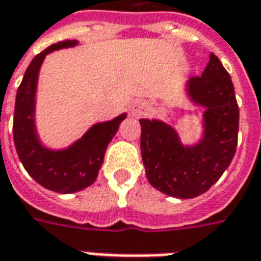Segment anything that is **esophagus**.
Masks as SVG:
<instances>
[{
    "mask_svg": "<svg viewBox=\"0 0 261 261\" xmlns=\"http://www.w3.org/2000/svg\"><path fill=\"white\" fill-rule=\"evenodd\" d=\"M145 112V103L141 102V100H136V102L131 105V114L136 116V117H140Z\"/></svg>",
    "mask_w": 261,
    "mask_h": 261,
    "instance_id": "1",
    "label": "esophagus"
}]
</instances>
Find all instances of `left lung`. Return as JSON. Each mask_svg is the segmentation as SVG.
<instances>
[{
  "label": "left lung",
  "mask_w": 261,
  "mask_h": 261,
  "mask_svg": "<svg viewBox=\"0 0 261 261\" xmlns=\"http://www.w3.org/2000/svg\"><path fill=\"white\" fill-rule=\"evenodd\" d=\"M194 105L204 108L202 137L183 145L172 125L141 119V155L151 186L176 198L205 193L232 162L238 145L239 108L228 71L214 53L201 76L186 84Z\"/></svg>",
  "instance_id": "8db88e82"
}]
</instances>
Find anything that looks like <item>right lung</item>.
<instances>
[{
    "mask_svg": "<svg viewBox=\"0 0 261 261\" xmlns=\"http://www.w3.org/2000/svg\"><path fill=\"white\" fill-rule=\"evenodd\" d=\"M76 44V40H64L37 54L26 69L15 100L14 142L20 162L40 186L60 194L81 192L95 183L109 142L119 130L120 123L127 117L123 113L113 120L93 124L80 140L64 149H50L40 142L35 109L37 78L43 60L54 50Z\"/></svg>",
    "mask_w": 261,
    "mask_h": 261,
    "instance_id": "1",
    "label": "right lung"
}]
</instances>
